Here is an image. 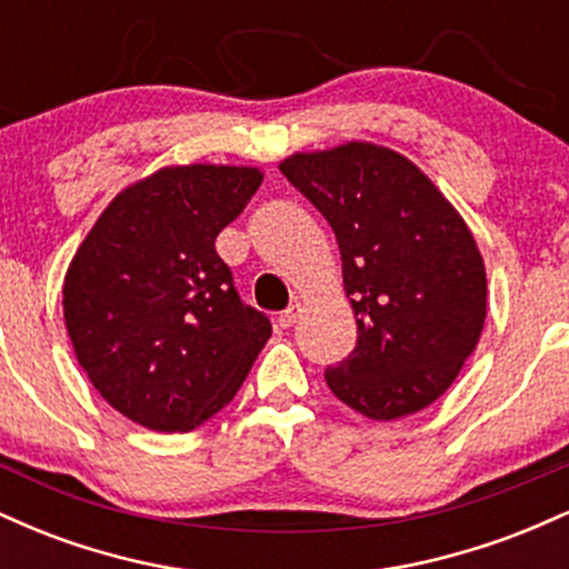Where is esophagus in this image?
I'll return each mask as SVG.
<instances>
[{
  "instance_id": "obj_1",
  "label": "esophagus",
  "mask_w": 569,
  "mask_h": 569,
  "mask_svg": "<svg viewBox=\"0 0 569 569\" xmlns=\"http://www.w3.org/2000/svg\"><path fill=\"white\" fill-rule=\"evenodd\" d=\"M299 312H302V305H291V307H286V310L280 312V316H278V326H280V329H291V326L297 323Z\"/></svg>"
}]
</instances>
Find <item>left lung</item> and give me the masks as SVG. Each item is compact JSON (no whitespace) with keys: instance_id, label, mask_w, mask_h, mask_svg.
I'll use <instances>...</instances> for the list:
<instances>
[{"instance_id":"1","label":"left lung","mask_w":569,"mask_h":569,"mask_svg":"<svg viewBox=\"0 0 569 569\" xmlns=\"http://www.w3.org/2000/svg\"><path fill=\"white\" fill-rule=\"evenodd\" d=\"M280 173L335 230L356 312V348L326 367V385L371 420L426 409L485 326L487 276L471 230L420 168L375 143L291 154Z\"/></svg>"}]
</instances>
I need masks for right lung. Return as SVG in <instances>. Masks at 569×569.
Here are the masks:
<instances>
[{"mask_svg":"<svg viewBox=\"0 0 569 569\" xmlns=\"http://www.w3.org/2000/svg\"><path fill=\"white\" fill-rule=\"evenodd\" d=\"M257 168H162L109 202L63 280L77 361L128 420L187 433L232 401L272 335L234 289L217 234Z\"/></svg>","mask_w":569,"mask_h":569,"instance_id":"add662e5","label":"right lung"}]
</instances>
